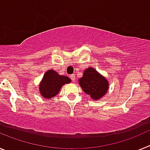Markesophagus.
<instances>
[{"label":"esophagus","mask_w":150,"mask_h":150,"mask_svg":"<svg viewBox=\"0 0 150 150\" xmlns=\"http://www.w3.org/2000/svg\"><path fill=\"white\" fill-rule=\"evenodd\" d=\"M70 78L72 79V81L75 82V79H76V76H75V74H71V75H70Z\"/></svg>","instance_id":"esophagus-1"}]
</instances>
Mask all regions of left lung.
Wrapping results in <instances>:
<instances>
[{
	"label": "left lung",
	"mask_w": 150,
	"mask_h": 150,
	"mask_svg": "<svg viewBox=\"0 0 150 150\" xmlns=\"http://www.w3.org/2000/svg\"><path fill=\"white\" fill-rule=\"evenodd\" d=\"M79 81L83 91L91 95L94 100L100 98L108 90L109 84L107 79L92 67H88L84 71L83 77Z\"/></svg>",
	"instance_id": "8db88e82"
}]
</instances>
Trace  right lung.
<instances>
[{
	"instance_id": "add662e5",
	"label": "right lung",
	"mask_w": 150,
	"mask_h": 150,
	"mask_svg": "<svg viewBox=\"0 0 150 150\" xmlns=\"http://www.w3.org/2000/svg\"><path fill=\"white\" fill-rule=\"evenodd\" d=\"M71 81L67 76H61L53 70H50L44 74L41 81L40 92L45 98H51L59 93L63 85Z\"/></svg>"
}]
</instances>
